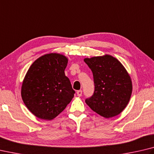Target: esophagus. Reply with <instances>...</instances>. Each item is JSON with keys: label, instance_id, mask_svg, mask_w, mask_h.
I'll return each mask as SVG.
<instances>
[{"label": "esophagus", "instance_id": "1", "mask_svg": "<svg viewBox=\"0 0 154 154\" xmlns=\"http://www.w3.org/2000/svg\"><path fill=\"white\" fill-rule=\"evenodd\" d=\"M77 95L79 97H80V96H82V90H79V91H77Z\"/></svg>", "mask_w": 154, "mask_h": 154}]
</instances>
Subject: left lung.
<instances>
[{
    "mask_svg": "<svg viewBox=\"0 0 154 154\" xmlns=\"http://www.w3.org/2000/svg\"><path fill=\"white\" fill-rule=\"evenodd\" d=\"M94 76V95L85 100L92 110L104 118L119 115L129 102L132 81L120 61L109 54L84 58Z\"/></svg>",
    "mask_w": 154,
    "mask_h": 154,
    "instance_id": "1",
    "label": "left lung"
}]
</instances>
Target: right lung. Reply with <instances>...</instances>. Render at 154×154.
I'll return each instance as SVG.
<instances>
[{"label":"right lung","instance_id":"add662e5","mask_svg":"<svg viewBox=\"0 0 154 154\" xmlns=\"http://www.w3.org/2000/svg\"><path fill=\"white\" fill-rule=\"evenodd\" d=\"M68 58L58 53L44 54L30 66L21 94L27 109L38 118L51 121L65 110L75 91L65 70Z\"/></svg>","mask_w":154,"mask_h":154}]
</instances>
